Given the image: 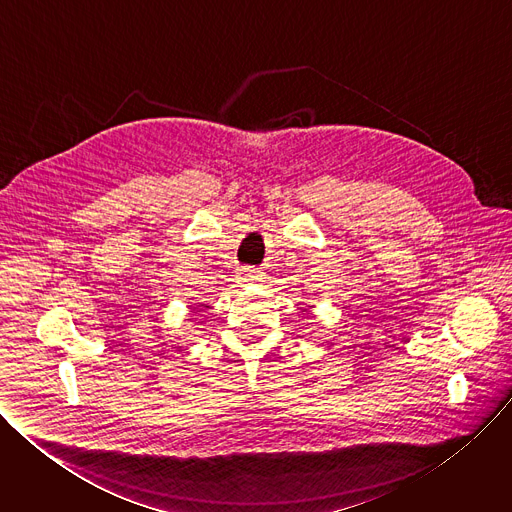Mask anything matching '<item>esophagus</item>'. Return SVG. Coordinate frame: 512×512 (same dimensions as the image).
I'll return each instance as SVG.
<instances>
[{"label":"esophagus","instance_id":"obj_1","mask_svg":"<svg viewBox=\"0 0 512 512\" xmlns=\"http://www.w3.org/2000/svg\"><path fill=\"white\" fill-rule=\"evenodd\" d=\"M253 273H255V271H249V269H247V271H245V277H255Z\"/></svg>","mask_w":512,"mask_h":512}]
</instances>
